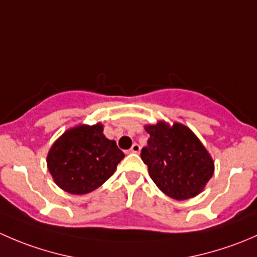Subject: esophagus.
I'll list each match as a JSON object with an SVG mask.
<instances>
[{
    "label": "esophagus",
    "instance_id": "1",
    "mask_svg": "<svg viewBox=\"0 0 257 257\" xmlns=\"http://www.w3.org/2000/svg\"><path fill=\"white\" fill-rule=\"evenodd\" d=\"M139 152H141V147H139L137 143H134L133 145H132L131 149H129V153H136V154H138Z\"/></svg>",
    "mask_w": 257,
    "mask_h": 257
}]
</instances>
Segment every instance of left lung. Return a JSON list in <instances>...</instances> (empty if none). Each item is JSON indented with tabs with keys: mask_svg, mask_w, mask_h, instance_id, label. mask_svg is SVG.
I'll return each mask as SVG.
<instances>
[{
	"mask_svg": "<svg viewBox=\"0 0 257 257\" xmlns=\"http://www.w3.org/2000/svg\"><path fill=\"white\" fill-rule=\"evenodd\" d=\"M145 131L150 138L141 157L158 188L175 200L201 193L214 174V162L195 134L183 124L164 121Z\"/></svg>",
	"mask_w": 257,
	"mask_h": 257,
	"instance_id": "8db88e82",
	"label": "left lung"
}]
</instances>
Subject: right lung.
Segmentation results:
<instances>
[{
    "label": "right lung",
    "mask_w": 257,
    "mask_h": 257,
    "mask_svg": "<svg viewBox=\"0 0 257 257\" xmlns=\"http://www.w3.org/2000/svg\"><path fill=\"white\" fill-rule=\"evenodd\" d=\"M124 153L103 134L102 124L67 131L52 145L47 165L57 185L71 194L90 193L115 172Z\"/></svg>",
    "instance_id": "add662e5"
}]
</instances>
